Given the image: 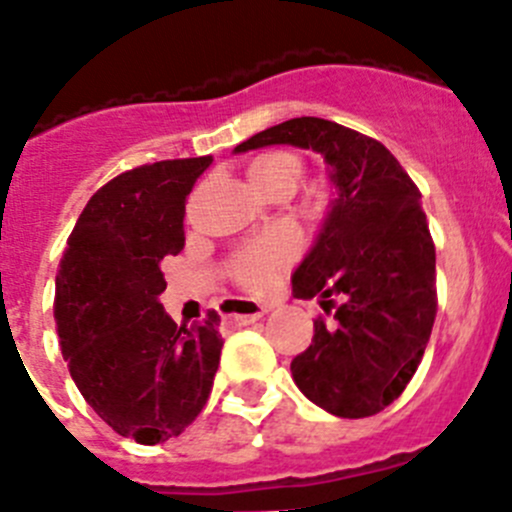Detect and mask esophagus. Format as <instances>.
I'll use <instances>...</instances> for the list:
<instances>
[{
    "label": "esophagus",
    "mask_w": 512,
    "mask_h": 512,
    "mask_svg": "<svg viewBox=\"0 0 512 512\" xmlns=\"http://www.w3.org/2000/svg\"><path fill=\"white\" fill-rule=\"evenodd\" d=\"M263 313H266V306H258V303H251V301H239L234 303V308H231L229 321L236 323V326H249V323L258 321Z\"/></svg>",
    "instance_id": "34e87169"
}]
</instances>
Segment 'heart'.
Listing matches in <instances>:
<instances>
[{"label":"heart","instance_id":"b5f03b06","mask_svg":"<svg viewBox=\"0 0 512 512\" xmlns=\"http://www.w3.org/2000/svg\"><path fill=\"white\" fill-rule=\"evenodd\" d=\"M251 184L263 196L293 194L303 176L301 156L293 151H271L258 156L249 166ZM298 236L288 229H276L263 234L261 239L241 246L231 258V273L236 281L249 291H268L281 278L288 263L298 254Z\"/></svg>","mask_w":512,"mask_h":512}]
</instances>
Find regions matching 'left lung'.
<instances>
[{
  "label": "left lung",
  "mask_w": 512,
  "mask_h": 512,
  "mask_svg": "<svg viewBox=\"0 0 512 512\" xmlns=\"http://www.w3.org/2000/svg\"><path fill=\"white\" fill-rule=\"evenodd\" d=\"M273 144L321 154L336 186L316 244L291 278L293 296H318L331 321L316 318L311 346L291 361L293 381L333 416H376L406 391L438 311L421 191L381 141L336 121L298 116L234 151Z\"/></svg>",
  "instance_id": "1"
}]
</instances>
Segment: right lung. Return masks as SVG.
Returning a JSON list of instances; mask_svg holds the SVG:
<instances>
[{
	"mask_svg": "<svg viewBox=\"0 0 512 512\" xmlns=\"http://www.w3.org/2000/svg\"><path fill=\"white\" fill-rule=\"evenodd\" d=\"M211 161H156L111 179L59 263L54 321L69 373L96 416L136 443L184 433L219 368V313L176 326L159 303L161 261L184 249L186 196Z\"/></svg>",
	"mask_w": 512,
	"mask_h": 512,
	"instance_id": "obj_1",
	"label": "right lung"
}]
</instances>
